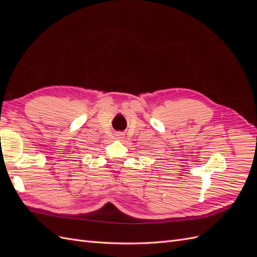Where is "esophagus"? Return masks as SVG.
<instances>
[{"mask_svg": "<svg viewBox=\"0 0 257 257\" xmlns=\"http://www.w3.org/2000/svg\"><path fill=\"white\" fill-rule=\"evenodd\" d=\"M116 137H118V138H123V134H122V133L116 134Z\"/></svg>", "mask_w": 257, "mask_h": 257, "instance_id": "34e87169", "label": "esophagus"}]
</instances>
